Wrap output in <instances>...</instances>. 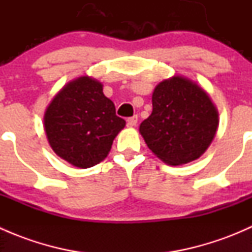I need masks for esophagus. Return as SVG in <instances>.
<instances>
[{"instance_id": "1", "label": "esophagus", "mask_w": 252, "mask_h": 252, "mask_svg": "<svg viewBox=\"0 0 252 252\" xmlns=\"http://www.w3.org/2000/svg\"><path fill=\"white\" fill-rule=\"evenodd\" d=\"M126 123H128L129 126H135L136 123H138V116H133L130 118H128Z\"/></svg>"}]
</instances>
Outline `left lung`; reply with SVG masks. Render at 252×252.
Segmentation results:
<instances>
[{"label": "left lung", "instance_id": "obj_1", "mask_svg": "<svg viewBox=\"0 0 252 252\" xmlns=\"http://www.w3.org/2000/svg\"><path fill=\"white\" fill-rule=\"evenodd\" d=\"M220 118L208 94L183 75L161 81L152 93V113L140 124L141 136L168 166L199 158L208 149Z\"/></svg>", "mask_w": 252, "mask_h": 252}]
</instances>
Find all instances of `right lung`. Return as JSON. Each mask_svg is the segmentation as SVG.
<instances>
[{"instance_id": "1", "label": "right lung", "mask_w": 252, "mask_h": 252, "mask_svg": "<svg viewBox=\"0 0 252 252\" xmlns=\"http://www.w3.org/2000/svg\"><path fill=\"white\" fill-rule=\"evenodd\" d=\"M126 126L97 79L83 75L65 84L44 114V129L55 154L78 168H90L107 157L114 138Z\"/></svg>"}]
</instances>
